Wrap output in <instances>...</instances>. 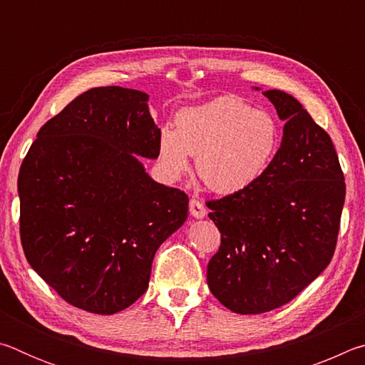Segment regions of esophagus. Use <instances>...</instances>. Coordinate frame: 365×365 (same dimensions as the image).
Returning <instances> with one entry per match:
<instances>
[{
	"label": "esophagus",
	"mask_w": 365,
	"mask_h": 365,
	"mask_svg": "<svg viewBox=\"0 0 365 365\" xmlns=\"http://www.w3.org/2000/svg\"><path fill=\"white\" fill-rule=\"evenodd\" d=\"M190 214L193 215L195 219H202L206 215V207L200 200H196V197H191V200H190Z\"/></svg>",
	"instance_id": "1"
}]
</instances>
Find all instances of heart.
Masks as SVG:
<instances>
[{"mask_svg":"<svg viewBox=\"0 0 365 365\" xmlns=\"http://www.w3.org/2000/svg\"><path fill=\"white\" fill-rule=\"evenodd\" d=\"M280 145L274 115L237 96H220L182 109L175 128L159 135V160L165 174L178 178L196 156V172L215 193H238L261 177Z\"/></svg>","mask_w":365,"mask_h":365,"instance_id":"b5f03b06","label":"heart"}]
</instances>
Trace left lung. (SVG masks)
I'll return each mask as SVG.
<instances>
[{
    "mask_svg": "<svg viewBox=\"0 0 365 365\" xmlns=\"http://www.w3.org/2000/svg\"><path fill=\"white\" fill-rule=\"evenodd\" d=\"M262 95L285 120L279 151L248 188L207 201L220 232L207 285L237 314L287 304L322 274L335 252L346 195L329 133L292 95Z\"/></svg>",
    "mask_w": 365,
    "mask_h": 365,
    "instance_id": "8db88e82",
    "label": "left lung"
}]
</instances>
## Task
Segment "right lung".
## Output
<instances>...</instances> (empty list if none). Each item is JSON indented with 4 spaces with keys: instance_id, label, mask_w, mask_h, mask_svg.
I'll use <instances>...</instances> for the list:
<instances>
[{
    "instance_id": "1",
    "label": "right lung",
    "mask_w": 365,
    "mask_h": 365,
    "mask_svg": "<svg viewBox=\"0 0 365 365\" xmlns=\"http://www.w3.org/2000/svg\"><path fill=\"white\" fill-rule=\"evenodd\" d=\"M143 91H85L36 133L19 170L21 242L61 298L110 316L148 289L160 245L188 217V196L154 182L160 130Z\"/></svg>"
}]
</instances>
